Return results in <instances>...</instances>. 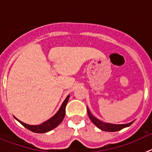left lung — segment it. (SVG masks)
Listing matches in <instances>:
<instances>
[{"label": "left lung", "instance_id": "8db88e82", "mask_svg": "<svg viewBox=\"0 0 152 152\" xmlns=\"http://www.w3.org/2000/svg\"><path fill=\"white\" fill-rule=\"evenodd\" d=\"M88 108V116H89L90 119L91 120L94 124L99 128L100 129L103 130V131L105 132H117L119 130L123 129L126 128V127H129V126H131L132 124L134 121L131 122V123H126V124H113V123H103L101 120L98 119L97 118H96L95 116H94L91 114V111H90L89 108Z\"/></svg>", "mask_w": 152, "mask_h": 152}]
</instances>
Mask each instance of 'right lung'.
Here are the masks:
<instances>
[{
	"label": "right lung",
	"mask_w": 152,
	"mask_h": 152,
	"mask_svg": "<svg viewBox=\"0 0 152 152\" xmlns=\"http://www.w3.org/2000/svg\"><path fill=\"white\" fill-rule=\"evenodd\" d=\"M69 97L70 95H68L67 97L65 98V100L62 103V104H61L59 110H58V112L55 114L54 116L39 125L26 124V123H24L22 121H20V120H19L16 117L14 118L17 119L19 123H20L24 127H26V129H28L30 131L33 132H36V133H45V132H48L51 131L53 129L56 128L63 121L64 115H65V107H66Z\"/></svg>",
	"instance_id": "obj_1"
}]
</instances>
